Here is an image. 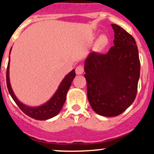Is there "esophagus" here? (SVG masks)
<instances>
[{"mask_svg": "<svg viewBox=\"0 0 154 154\" xmlns=\"http://www.w3.org/2000/svg\"><path fill=\"white\" fill-rule=\"evenodd\" d=\"M76 74H82L84 71V68H83V66H79L76 68Z\"/></svg>", "mask_w": 154, "mask_h": 154, "instance_id": "esophagus-1", "label": "esophagus"}]
</instances>
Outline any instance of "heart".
<instances>
[{
    "mask_svg": "<svg viewBox=\"0 0 154 154\" xmlns=\"http://www.w3.org/2000/svg\"><path fill=\"white\" fill-rule=\"evenodd\" d=\"M109 44V38L105 34H102L96 41L95 45H94V49L97 51L100 52V51H103L105 48Z\"/></svg>",
    "mask_w": 154,
    "mask_h": 154,
    "instance_id": "heart-1",
    "label": "heart"
}]
</instances>
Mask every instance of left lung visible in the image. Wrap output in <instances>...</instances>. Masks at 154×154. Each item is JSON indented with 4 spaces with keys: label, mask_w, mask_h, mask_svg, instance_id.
Here are the masks:
<instances>
[{
    "label": "left lung",
    "mask_w": 154,
    "mask_h": 154,
    "mask_svg": "<svg viewBox=\"0 0 154 154\" xmlns=\"http://www.w3.org/2000/svg\"><path fill=\"white\" fill-rule=\"evenodd\" d=\"M111 25L114 45L106 54L90 53L84 63L88 101L96 113L106 117L122 114L133 103L140 77L134 38L120 26Z\"/></svg>",
    "instance_id": "8db88e82"
}]
</instances>
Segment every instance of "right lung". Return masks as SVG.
<instances>
[{"label":"right lung","mask_w":154,"mask_h":154,"mask_svg":"<svg viewBox=\"0 0 154 154\" xmlns=\"http://www.w3.org/2000/svg\"><path fill=\"white\" fill-rule=\"evenodd\" d=\"M10 57H9V63L7 70V85L11 97H12L13 100L18 105V107L27 116H29L32 119H35V120H48V119H51V118L58 115L59 112L61 111L64 103L66 102V94H67V92L70 86H71L73 80L76 76L74 69H73L72 71L68 73L67 75H66L64 79L60 83L56 92L54 93V95L51 97L49 100H48L46 103L41 105V106H29L21 103L17 98L15 94H14L10 80Z\"/></svg>","instance_id":"obj_1"}]
</instances>
